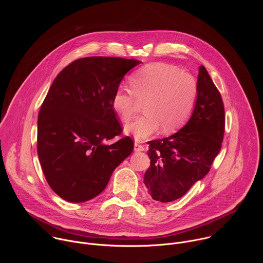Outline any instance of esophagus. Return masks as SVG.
Instances as JSON below:
<instances>
[{
	"mask_svg": "<svg viewBox=\"0 0 263 263\" xmlns=\"http://www.w3.org/2000/svg\"><path fill=\"white\" fill-rule=\"evenodd\" d=\"M144 145H142V144H139V143H137V142H135L134 143V151L135 152H141V151H144Z\"/></svg>",
	"mask_w": 263,
	"mask_h": 263,
	"instance_id": "obj_1",
	"label": "esophagus"
}]
</instances>
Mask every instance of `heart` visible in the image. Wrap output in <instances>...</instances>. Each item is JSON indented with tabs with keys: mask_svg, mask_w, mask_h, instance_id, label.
<instances>
[{
	"mask_svg": "<svg viewBox=\"0 0 263 263\" xmlns=\"http://www.w3.org/2000/svg\"><path fill=\"white\" fill-rule=\"evenodd\" d=\"M131 89L119 87L111 97V107L123 122H128L143 103L144 115L125 127V132L142 141L159 128L170 133L191 117L198 98V82L178 66L153 62L133 72Z\"/></svg>",
	"mask_w": 263,
	"mask_h": 263,
	"instance_id": "heart-1",
	"label": "heart"
}]
</instances>
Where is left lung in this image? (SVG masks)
<instances>
[{
  "mask_svg": "<svg viewBox=\"0 0 263 263\" xmlns=\"http://www.w3.org/2000/svg\"><path fill=\"white\" fill-rule=\"evenodd\" d=\"M223 133L221 96L201 65L198 98L190 121L177 133L147 142L151 165L143 182L151 197L162 203L183 197L209 173L220 151Z\"/></svg>",
  "mask_w": 263,
  "mask_h": 263,
  "instance_id": "obj_1",
  "label": "left lung"
}]
</instances>
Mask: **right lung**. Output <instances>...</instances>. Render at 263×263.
Here are the masks:
<instances>
[{"instance_id": "obj_1", "label": "right lung", "mask_w": 263, "mask_h": 263, "mask_svg": "<svg viewBox=\"0 0 263 263\" xmlns=\"http://www.w3.org/2000/svg\"><path fill=\"white\" fill-rule=\"evenodd\" d=\"M140 61L84 57L65 66L53 81L37 120V154L51 189L82 203L100 195L114 171L133 151L110 101L125 74Z\"/></svg>"}]
</instances>
